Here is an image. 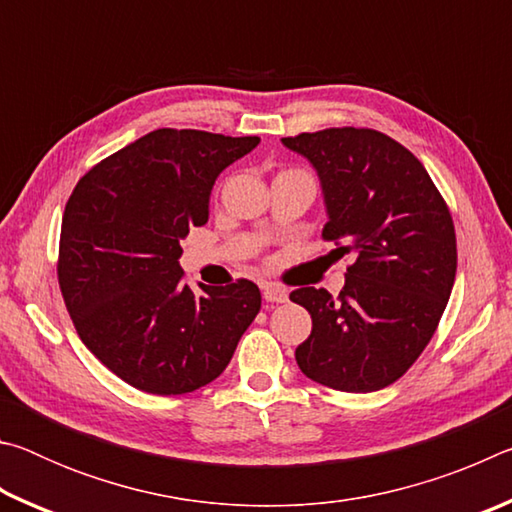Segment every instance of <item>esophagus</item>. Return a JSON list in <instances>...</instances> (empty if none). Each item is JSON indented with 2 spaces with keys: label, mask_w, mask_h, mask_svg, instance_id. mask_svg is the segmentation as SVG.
I'll return each mask as SVG.
<instances>
[{
  "label": "esophagus",
  "mask_w": 512,
  "mask_h": 512,
  "mask_svg": "<svg viewBox=\"0 0 512 512\" xmlns=\"http://www.w3.org/2000/svg\"><path fill=\"white\" fill-rule=\"evenodd\" d=\"M262 293H264L266 302H287V298H289L287 289H282L280 284H271V282L262 284Z\"/></svg>",
  "instance_id": "34e87169"
}]
</instances>
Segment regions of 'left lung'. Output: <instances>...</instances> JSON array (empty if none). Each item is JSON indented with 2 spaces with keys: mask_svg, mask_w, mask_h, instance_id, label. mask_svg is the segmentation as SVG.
<instances>
[{
  "mask_svg": "<svg viewBox=\"0 0 512 512\" xmlns=\"http://www.w3.org/2000/svg\"><path fill=\"white\" fill-rule=\"evenodd\" d=\"M282 144L316 169L323 237L354 257L336 300L314 287L291 293L311 314L296 361L334 391H379L413 366L447 307L456 277L452 216L422 162L384 133L327 128Z\"/></svg>",
  "mask_w": 512,
  "mask_h": 512,
  "instance_id": "8db88e82",
  "label": "left lung"
}]
</instances>
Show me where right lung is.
Here are the masks:
<instances>
[{
  "instance_id": "1",
  "label": "right lung",
  "mask_w": 512,
  "mask_h": 512,
  "mask_svg": "<svg viewBox=\"0 0 512 512\" xmlns=\"http://www.w3.org/2000/svg\"><path fill=\"white\" fill-rule=\"evenodd\" d=\"M259 137L158 128L79 180L60 230L58 282L88 350L126 384L183 395L228 366L262 307L239 280L194 293L180 239L210 216L219 173Z\"/></svg>"
}]
</instances>
